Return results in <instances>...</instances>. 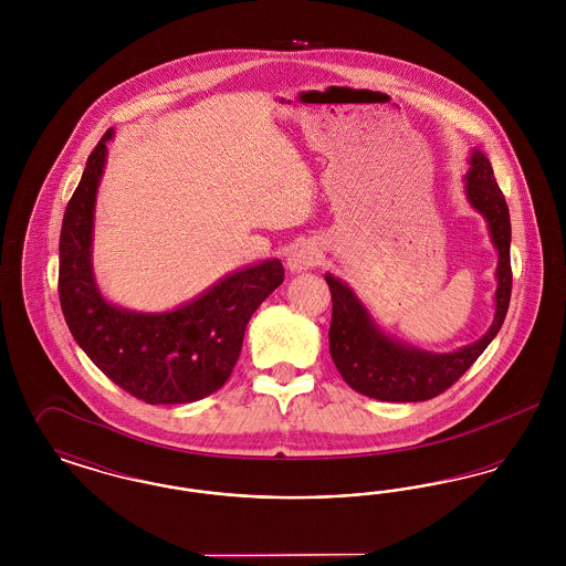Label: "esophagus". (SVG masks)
I'll use <instances>...</instances> for the list:
<instances>
[{"label": "esophagus", "mask_w": 566, "mask_h": 566, "mask_svg": "<svg viewBox=\"0 0 566 566\" xmlns=\"http://www.w3.org/2000/svg\"><path fill=\"white\" fill-rule=\"evenodd\" d=\"M318 256H321V252L316 248L298 245V248H295V252L289 256V270H310V268H314L318 263Z\"/></svg>", "instance_id": "esophagus-1"}]
</instances>
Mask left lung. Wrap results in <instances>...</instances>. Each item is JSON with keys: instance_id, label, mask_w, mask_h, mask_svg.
<instances>
[{"instance_id": "8db88e82", "label": "left lung", "mask_w": 566, "mask_h": 566, "mask_svg": "<svg viewBox=\"0 0 566 566\" xmlns=\"http://www.w3.org/2000/svg\"><path fill=\"white\" fill-rule=\"evenodd\" d=\"M469 163L471 167L464 176L467 199L484 216L492 243L499 250V286L494 293L496 312L492 326L482 339L457 352L434 354L418 350L381 333L365 305L352 293L350 286L326 273L324 280L333 298L328 328L331 356L346 384L365 397L392 403H416L441 395L480 358L507 316L512 298L510 208L484 153L475 148Z\"/></svg>"}]
</instances>
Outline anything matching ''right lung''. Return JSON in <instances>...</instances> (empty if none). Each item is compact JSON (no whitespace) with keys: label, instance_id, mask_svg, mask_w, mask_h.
<instances>
[{"label":"right lung","instance_id":"1","mask_svg":"<svg viewBox=\"0 0 566 566\" xmlns=\"http://www.w3.org/2000/svg\"><path fill=\"white\" fill-rule=\"evenodd\" d=\"M109 129L88 155L59 240V301L76 344L106 376L150 405L192 403L216 392L235 367L245 324L284 282L277 259L229 273L187 305L142 314L108 303L93 275V214Z\"/></svg>","mask_w":566,"mask_h":566}]
</instances>
